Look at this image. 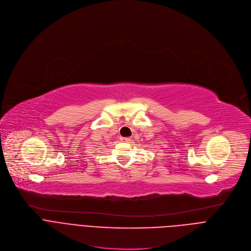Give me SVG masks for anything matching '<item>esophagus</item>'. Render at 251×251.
<instances>
[{
  "label": "esophagus",
  "mask_w": 251,
  "mask_h": 251,
  "mask_svg": "<svg viewBox=\"0 0 251 251\" xmlns=\"http://www.w3.org/2000/svg\"><path fill=\"white\" fill-rule=\"evenodd\" d=\"M120 140L123 141V142H128V141H130V138H129V137H123V136H122V137L120 138Z\"/></svg>",
  "instance_id": "1"
}]
</instances>
